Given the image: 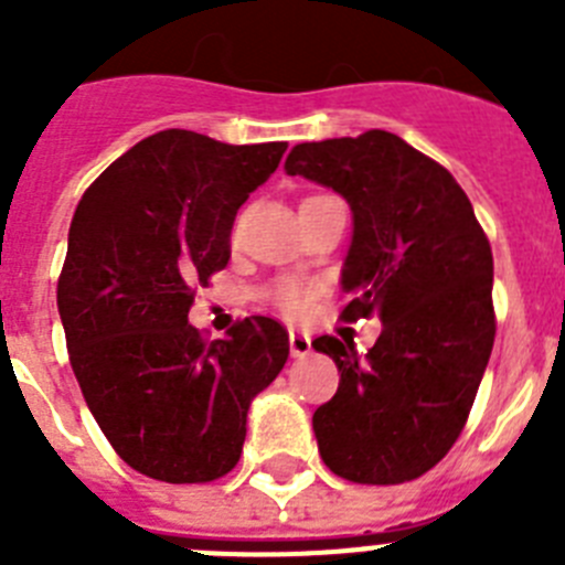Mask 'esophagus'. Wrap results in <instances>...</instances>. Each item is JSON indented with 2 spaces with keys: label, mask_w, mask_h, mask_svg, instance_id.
Returning a JSON list of instances; mask_svg holds the SVG:
<instances>
[{
  "label": "esophagus",
  "mask_w": 565,
  "mask_h": 565,
  "mask_svg": "<svg viewBox=\"0 0 565 565\" xmlns=\"http://www.w3.org/2000/svg\"><path fill=\"white\" fill-rule=\"evenodd\" d=\"M288 348H291L294 359H306L313 353L311 337H308V333H299V331L288 333Z\"/></svg>",
  "instance_id": "1"
}]
</instances>
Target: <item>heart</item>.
Returning a JSON list of instances; mask_svg holds the SVG:
<instances>
[{"instance_id":"heart-1","label":"heart","mask_w":565,"mask_h":565,"mask_svg":"<svg viewBox=\"0 0 565 565\" xmlns=\"http://www.w3.org/2000/svg\"><path fill=\"white\" fill-rule=\"evenodd\" d=\"M279 308L288 313V317H297V313H302L308 308V299H311V294H308L306 286H299V282H286V286L279 288Z\"/></svg>"}]
</instances>
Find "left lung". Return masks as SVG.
Here are the masks:
<instances>
[{"label": "left lung", "instance_id": "1", "mask_svg": "<svg viewBox=\"0 0 565 565\" xmlns=\"http://www.w3.org/2000/svg\"><path fill=\"white\" fill-rule=\"evenodd\" d=\"M286 172L348 201L342 317L382 319L364 356L313 339L339 367L337 396L313 413L319 456L348 481H413L461 436L495 342L487 234L456 178L384 129L297 143Z\"/></svg>", "mask_w": 565, "mask_h": 565}]
</instances>
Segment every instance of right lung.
<instances>
[{
	"instance_id": "obj_1",
	"label": "right lung",
	"mask_w": 565,
	"mask_h": 565,
	"mask_svg": "<svg viewBox=\"0 0 565 565\" xmlns=\"http://www.w3.org/2000/svg\"><path fill=\"white\" fill-rule=\"evenodd\" d=\"M286 147L163 129L109 163L73 214L58 277L70 364L113 450L154 481L226 476L254 396L288 359L268 317L214 342L189 326L194 288L232 257L237 209Z\"/></svg>"
}]
</instances>
